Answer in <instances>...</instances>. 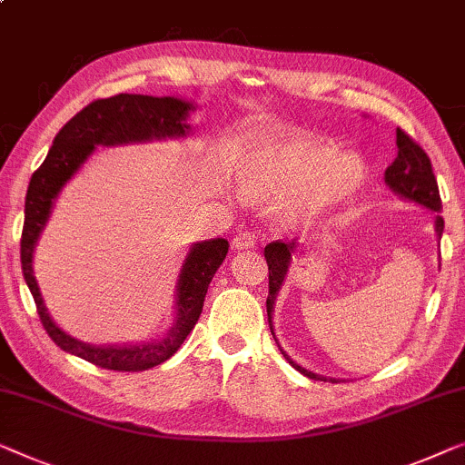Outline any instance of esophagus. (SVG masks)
<instances>
[{
    "mask_svg": "<svg viewBox=\"0 0 465 465\" xmlns=\"http://www.w3.org/2000/svg\"><path fill=\"white\" fill-rule=\"evenodd\" d=\"M255 245V234L252 231H241L237 237L232 239L234 249H252Z\"/></svg>",
    "mask_w": 465,
    "mask_h": 465,
    "instance_id": "esophagus-1",
    "label": "esophagus"
}]
</instances>
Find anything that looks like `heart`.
I'll return each mask as SVG.
<instances>
[{
    "mask_svg": "<svg viewBox=\"0 0 465 465\" xmlns=\"http://www.w3.org/2000/svg\"><path fill=\"white\" fill-rule=\"evenodd\" d=\"M237 191L249 201L279 203L282 228H311L340 205L352 201L365 184L359 154L340 153L322 138L268 136L232 165Z\"/></svg>",
    "mask_w": 465,
    "mask_h": 465,
    "instance_id": "1",
    "label": "heart"
}]
</instances>
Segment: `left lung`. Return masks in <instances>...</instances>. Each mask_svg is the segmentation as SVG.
<instances>
[{
    "instance_id": "8db88e82",
    "label": "left lung",
    "mask_w": 465,
    "mask_h": 465,
    "mask_svg": "<svg viewBox=\"0 0 465 465\" xmlns=\"http://www.w3.org/2000/svg\"><path fill=\"white\" fill-rule=\"evenodd\" d=\"M396 157L392 161V165H388L386 173H383V180L390 191H392L396 197L411 201L415 205L426 207L430 212H436L434 218V231L436 237H442V231H445V220L440 216L442 203H440V193H439V184H436L434 172H432V163H430L428 154L423 153L420 144H415L411 138L407 136L402 130H396ZM298 243L292 241V243H268L264 247V258L268 264V298H266V312H268V325H271V333L274 341L279 344L277 335H274V327H272V312H274V304H277V295L281 292L282 282L287 279L289 266H292V255L298 252ZM281 348V346H279ZM281 354L289 361V365L293 369H298L302 375L311 380H321V381H333L338 383L335 378H325V375L312 373L308 369L300 367L298 362L289 359V354L281 348Z\"/></svg>"
}]
</instances>
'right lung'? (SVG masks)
<instances>
[{
    "mask_svg": "<svg viewBox=\"0 0 465 465\" xmlns=\"http://www.w3.org/2000/svg\"><path fill=\"white\" fill-rule=\"evenodd\" d=\"M197 109L193 100L176 96H144V94H117L111 98L94 100L66 121L54 138L48 157L31 176L25 199V226L20 239V262L26 285L35 300L37 314L52 341L64 352L75 354L92 365L111 371H144L165 362L183 346L186 335L197 325L207 287L228 253L226 239H210L193 243L176 282V316L172 327L159 340L144 344L92 346L64 333L52 321L44 304L37 279L33 274V253L52 216L60 191L82 165L92 157L96 146H119L153 140H180L193 134L188 124Z\"/></svg>",
    "mask_w": 465,
    "mask_h": 465,
    "instance_id": "add662e5",
    "label": "right lung"
}]
</instances>
